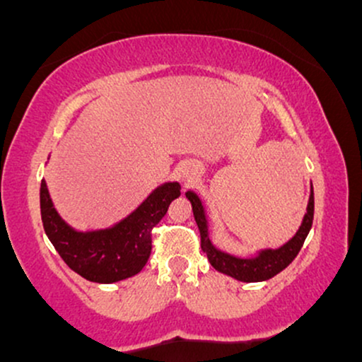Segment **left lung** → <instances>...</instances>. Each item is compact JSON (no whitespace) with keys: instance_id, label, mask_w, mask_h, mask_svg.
<instances>
[{"instance_id":"8db88e82","label":"left lung","mask_w":362,"mask_h":362,"mask_svg":"<svg viewBox=\"0 0 362 362\" xmlns=\"http://www.w3.org/2000/svg\"><path fill=\"white\" fill-rule=\"evenodd\" d=\"M185 197L189 199L190 204H192V213L195 218V223L199 226V233H201V248L206 252L207 260L211 262V265L216 271L226 274V276L235 277V279L243 281V282H260L267 281L271 277L284 271L286 267L296 259V255L300 253L303 243H305L306 236L310 233V228L313 224V211H315V199H313V189H311L308 209H306L305 219H303L301 228L298 230V233L293 236V240H289L284 247L277 248V250H265L260 255H257L255 259H236V257L228 255L216 250L211 243L209 236H207V223L204 209H202L201 201L194 192H185Z\"/></svg>"}]
</instances>
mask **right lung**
<instances>
[{
  "instance_id": "add662e5",
  "label": "right lung",
  "mask_w": 362,
  "mask_h": 362,
  "mask_svg": "<svg viewBox=\"0 0 362 362\" xmlns=\"http://www.w3.org/2000/svg\"><path fill=\"white\" fill-rule=\"evenodd\" d=\"M180 195L177 182L153 192L114 228L78 233L57 216L47 185L40 184V216L47 238L71 271L86 281L110 284L138 274L151 255L153 228L167 214L170 202Z\"/></svg>"
}]
</instances>
